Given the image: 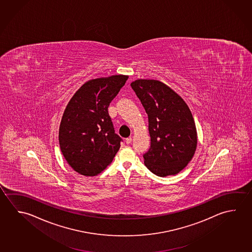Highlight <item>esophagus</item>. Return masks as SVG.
Instances as JSON below:
<instances>
[{
  "mask_svg": "<svg viewBox=\"0 0 252 252\" xmlns=\"http://www.w3.org/2000/svg\"><path fill=\"white\" fill-rule=\"evenodd\" d=\"M126 144H130V143L132 142V138H131V137L126 138Z\"/></svg>",
  "mask_w": 252,
  "mask_h": 252,
  "instance_id": "esophagus-1",
  "label": "esophagus"
}]
</instances>
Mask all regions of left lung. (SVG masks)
<instances>
[{
  "instance_id": "8db88e82",
  "label": "left lung",
  "mask_w": 252,
  "mask_h": 252,
  "mask_svg": "<svg viewBox=\"0 0 252 252\" xmlns=\"http://www.w3.org/2000/svg\"><path fill=\"white\" fill-rule=\"evenodd\" d=\"M149 118L150 150L143 155L150 172L159 177L175 175L194 156L197 134L184 100L168 86L155 80L131 83Z\"/></svg>"
}]
</instances>
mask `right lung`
<instances>
[{"label":"right lung","mask_w":252,"mask_h":252,"mask_svg":"<svg viewBox=\"0 0 252 252\" xmlns=\"http://www.w3.org/2000/svg\"><path fill=\"white\" fill-rule=\"evenodd\" d=\"M128 76L89 80L71 97L59 127V144L75 172L95 176L112 162L120 148L108 107Z\"/></svg>","instance_id":"right-lung-1"}]
</instances>
